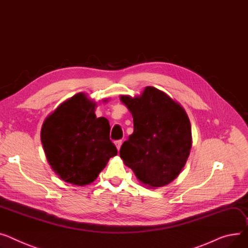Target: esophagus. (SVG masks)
I'll return each instance as SVG.
<instances>
[{"label": "esophagus", "mask_w": 248, "mask_h": 248, "mask_svg": "<svg viewBox=\"0 0 248 248\" xmlns=\"http://www.w3.org/2000/svg\"><path fill=\"white\" fill-rule=\"evenodd\" d=\"M114 143H115V146H117V148H118V151H120L121 150V146L123 144V141L122 140H117Z\"/></svg>", "instance_id": "esophagus-1"}]
</instances>
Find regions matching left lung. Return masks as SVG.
I'll return each mask as SVG.
<instances>
[{"instance_id":"left-lung-1","label":"left lung","mask_w":248,"mask_h":248,"mask_svg":"<svg viewBox=\"0 0 248 248\" xmlns=\"http://www.w3.org/2000/svg\"><path fill=\"white\" fill-rule=\"evenodd\" d=\"M134 118V133L120 155L141 184L153 189L170 184L186 166L192 144L187 113L156 88L140 95H121Z\"/></svg>"}]
</instances>
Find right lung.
Returning <instances> with one entry per match:
<instances>
[{
    "mask_svg": "<svg viewBox=\"0 0 248 248\" xmlns=\"http://www.w3.org/2000/svg\"><path fill=\"white\" fill-rule=\"evenodd\" d=\"M95 107L85 93H78L62 103L42 126L48 164L61 179L74 186L92 184L109 158L118 155L109 140V123L96 118Z\"/></svg>",
    "mask_w": 248,
    "mask_h": 248,
    "instance_id": "right-lung-1",
    "label": "right lung"
}]
</instances>
